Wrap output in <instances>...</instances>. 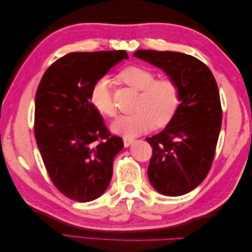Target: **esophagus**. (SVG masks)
Here are the masks:
<instances>
[{
	"label": "esophagus",
	"instance_id": "1",
	"mask_svg": "<svg viewBox=\"0 0 252 252\" xmlns=\"http://www.w3.org/2000/svg\"><path fill=\"white\" fill-rule=\"evenodd\" d=\"M123 142H124V146L128 147V146H130V145L134 142V139H132V138H123Z\"/></svg>",
	"mask_w": 252,
	"mask_h": 252
}]
</instances>
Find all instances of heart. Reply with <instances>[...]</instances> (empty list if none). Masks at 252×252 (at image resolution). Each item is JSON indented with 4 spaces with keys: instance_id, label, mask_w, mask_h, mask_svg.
I'll return each instance as SVG.
<instances>
[{
    "instance_id": "b5f03b06",
    "label": "heart",
    "mask_w": 252,
    "mask_h": 252,
    "mask_svg": "<svg viewBox=\"0 0 252 252\" xmlns=\"http://www.w3.org/2000/svg\"><path fill=\"white\" fill-rule=\"evenodd\" d=\"M155 72L142 65H128L119 73L120 80L136 90L141 95L134 113L123 116L112 124L118 134L131 138L157 127L168 125L177 114L181 103L178 83L170 77L155 79ZM89 100L94 108L107 118L117 114L108 77L98 78L90 88Z\"/></svg>"
}]
</instances>
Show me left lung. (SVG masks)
<instances>
[{"mask_svg":"<svg viewBox=\"0 0 252 252\" xmlns=\"http://www.w3.org/2000/svg\"><path fill=\"white\" fill-rule=\"evenodd\" d=\"M133 56L162 68L180 87L173 120L146 139L152 147L147 173L159 193L185 194L207 177L216 155L223 114L217 81L202 61L185 53L138 50Z\"/></svg>","mask_w":252,"mask_h":252,"instance_id":"left-lung-1","label":"left lung"}]
</instances>
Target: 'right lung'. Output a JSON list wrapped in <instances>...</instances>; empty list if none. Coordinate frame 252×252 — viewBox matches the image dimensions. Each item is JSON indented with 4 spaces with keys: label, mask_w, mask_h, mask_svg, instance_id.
<instances>
[{
    "label": "right lung",
    "mask_w": 252,
    "mask_h": 252,
    "mask_svg": "<svg viewBox=\"0 0 252 252\" xmlns=\"http://www.w3.org/2000/svg\"><path fill=\"white\" fill-rule=\"evenodd\" d=\"M128 56L124 50L70 52L45 71L35 94L34 136L53 185L68 199L89 202L108 187L123 140L91 105L93 84Z\"/></svg>",
    "instance_id": "add662e5"
}]
</instances>
